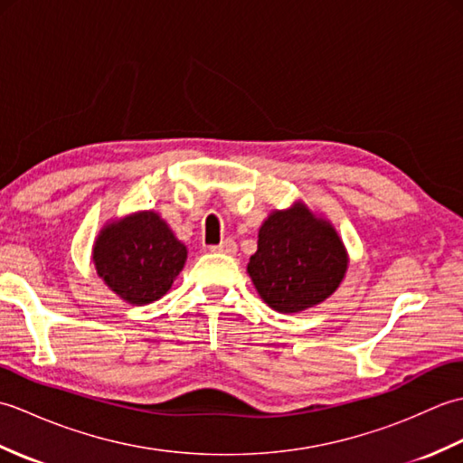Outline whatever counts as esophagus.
<instances>
[{"mask_svg":"<svg viewBox=\"0 0 463 463\" xmlns=\"http://www.w3.org/2000/svg\"><path fill=\"white\" fill-rule=\"evenodd\" d=\"M211 252H222V254H237V242L226 239L221 244H214V247H209Z\"/></svg>","mask_w":463,"mask_h":463,"instance_id":"34e87169","label":"esophagus"}]
</instances>
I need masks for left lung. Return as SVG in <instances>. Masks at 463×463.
I'll return each instance as SVG.
<instances>
[{
    "label": "left lung",
    "instance_id": "8db88e82",
    "mask_svg": "<svg viewBox=\"0 0 463 463\" xmlns=\"http://www.w3.org/2000/svg\"><path fill=\"white\" fill-rule=\"evenodd\" d=\"M348 254L330 221L304 203L272 211L259 231L249 277L272 310L297 314L326 300L340 287Z\"/></svg>",
    "mask_w": 463,
    "mask_h": 463
}]
</instances>
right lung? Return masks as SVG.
I'll return each mask as SVG.
<instances>
[{
    "mask_svg": "<svg viewBox=\"0 0 463 463\" xmlns=\"http://www.w3.org/2000/svg\"><path fill=\"white\" fill-rule=\"evenodd\" d=\"M186 247L155 211L107 222L93 244L97 274L129 304L159 300L184 267Z\"/></svg>",
    "mask_w": 463,
    "mask_h": 463,
    "instance_id": "add662e5",
    "label": "right lung"
}]
</instances>
